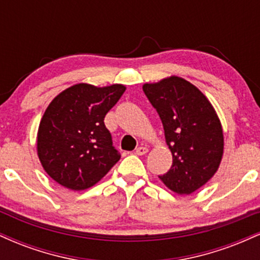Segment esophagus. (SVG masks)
Masks as SVG:
<instances>
[{"instance_id":"esophagus-1","label":"esophagus","mask_w":260,"mask_h":260,"mask_svg":"<svg viewBox=\"0 0 260 260\" xmlns=\"http://www.w3.org/2000/svg\"><path fill=\"white\" fill-rule=\"evenodd\" d=\"M148 153V148L147 147H139L136 149V154L137 155H144Z\"/></svg>"}]
</instances>
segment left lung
<instances>
[{
    "instance_id": "8db88e82",
    "label": "left lung",
    "mask_w": 260,
    "mask_h": 260,
    "mask_svg": "<svg viewBox=\"0 0 260 260\" xmlns=\"http://www.w3.org/2000/svg\"><path fill=\"white\" fill-rule=\"evenodd\" d=\"M143 91L162 122L172 166L159 176L178 194H190L217 171L223 151L222 128L204 94L180 77H170Z\"/></svg>"
}]
</instances>
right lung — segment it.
Instances as JSON below:
<instances>
[{"mask_svg":"<svg viewBox=\"0 0 260 260\" xmlns=\"http://www.w3.org/2000/svg\"><path fill=\"white\" fill-rule=\"evenodd\" d=\"M126 88L77 84L51 101L38 132V155L47 175L73 190L94 186L120 160L104 118Z\"/></svg>","mask_w":260,"mask_h":260,"instance_id":"obj_1","label":"right lung"}]
</instances>
